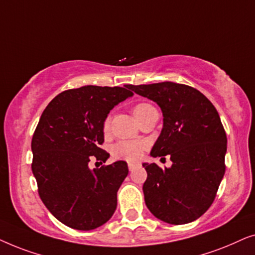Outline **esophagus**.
Returning a JSON list of instances; mask_svg holds the SVG:
<instances>
[{"instance_id": "obj_1", "label": "esophagus", "mask_w": 255, "mask_h": 255, "mask_svg": "<svg viewBox=\"0 0 255 255\" xmlns=\"http://www.w3.org/2000/svg\"><path fill=\"white\" fill-rule=\"evenodd\" d=\"M137 166H138V163H137V162H128V170H130V172H132V170H133Z\"/></svg>"}]
</instances>
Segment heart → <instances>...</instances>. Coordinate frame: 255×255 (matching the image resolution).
Returning a JSON list of instances; mask_svg holds the SVG:
<instances>
[{
    "label": "heart",
    "instance_id": "heart-1",
    "mask_svg": "<svg viewBox=\"0 0 255 255\" xmlns=\"http://www.w3.org/2000/svg\"><path fill=\"white\" fill-rule=\"evenodd\" d=\"M153 106L148 103H138L135 104L132 109L135 120L149 109H153ZM110 128V121L107 118L103 123V131L108 132ZM144 152V144L140 141H130V140H122L116 142L111 148V154L115 159L127 160V161H137L142 155Z\"/></svg>",
    "mask_w": 255,
    "mask_h": 255
}]
</instances>
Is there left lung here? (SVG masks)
<instances>
[{
  "label": "left lung",
  "mask_w": 255,
  "mask_h": 255,
  "mask_svg": "<svg viewBox=\"0 0 255 255\" xmlns=\"http://www.w3.org/2000/svg\"><path fill=\"white\" fill-rule=\"evenodd\" d=\"M128 88L160 107L163 128L151 155L169 154L173 162L169 168L142 163L147 172L142 186L146 207L168 224L196 221L210 208L225 173L228 139L217 110L201 92L181 83Z\"/></svg>",
  "instance_id": "1"
}]
</instances>
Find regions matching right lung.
Instances as JSON below:
<instances>
[{
    "label": "right lung",
    "instance_id": "obj_1",
    "mask_svg": "<svg viewBox=\"0 0 255 255\" xmlns=\"http://www.w3.org/2000/svg\"><path fill=\"white\" fill-rule=\"evenodd\" d=\"M128 86H83L65 90L48 103L34 131L32 173L39 196L62 224L81 231L103 225L117 207V191L128 163L89 168L92 159L106 162L109 153L103 123L118 103L133 93Z\"/></svg>",
    "mask_w": 255,
    "mask_h": 255
}]
</instances>
